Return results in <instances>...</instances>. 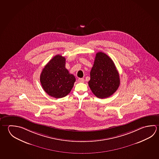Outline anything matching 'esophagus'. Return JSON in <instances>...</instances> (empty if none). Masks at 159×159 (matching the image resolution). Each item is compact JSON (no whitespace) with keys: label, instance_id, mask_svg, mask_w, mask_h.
I'll list each match as a JSON object with an SVG mask.
<instances>
[{"label":"esophagus","instance_id":"1","mask_svg":"<svg viewBox=\"0 0 159 159\" xmlns=\"http://www.w3.org/2000/svg\"><path fill=\"white\" fill-rule=\"evenodd\" d=\"M78 81L79 83H84L85 81V80L84 78H79L78 79Z\"/></svg>","mask_w":159,"mask_h":159}]
</instances>
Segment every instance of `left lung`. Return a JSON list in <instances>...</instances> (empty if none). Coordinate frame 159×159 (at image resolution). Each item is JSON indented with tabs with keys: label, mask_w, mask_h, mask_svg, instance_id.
<instances>
[{
	"label": "left lung",
	"mask_w": 159,
	"mask_h": 159,
	"mask_svg": "<svg viewBox=\"0 0 159 159\" xmlns=\"http://www.w3.org/2000/svg\"><path fill=\"white\" fill-rule=\"evenodd\" d=\"M90 75L89 87L99 98L111 96L120 86V75L114 62L104 52H99L96 54Z\"/></svg>",
	"instance_id": "left-lung-1"
}]
</instances>
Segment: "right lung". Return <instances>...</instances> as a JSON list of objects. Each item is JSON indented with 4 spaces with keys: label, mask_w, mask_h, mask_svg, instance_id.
<instances>
[{
    "label": "right lung",
    "mask_w": 159,
    "mask_h": 159,
    "mask_svg": "<svg viewBox=\"0 0 159 159\" xmlns=\"http://www.w3.org/2000/svg\"><path fill=\"white\" fill-rule=\"evenodd\" d=\"M66 59L60 55L54 56L43 69L40 75L42 88L52 97L66 96L73 89L75 76L65 67Z\"/></svg>",
    "instance_id": "add662e5"
}]
</instances>
